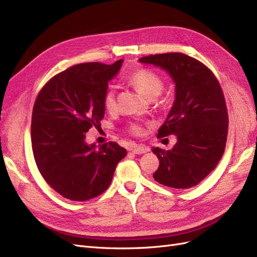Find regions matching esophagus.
Returning a JSON list of instances; mask_svg holds the SVG:
<instances>
[{
	"label": "esophagus",
	"instance_id": "obj_1",
	"mask_svg": "<svg viewBox=\"0 0 257 257\" xmlns=\"http://www.w3.org/2000/svg\"><path fill=\"white\" fill-rule=\"evenodd\" d=\"M128 150L131 152H133L134 154H144L146 152L149 151V148H147L145 146H142V145H132Z\"/></svg>",
	"mask_w": 257,
	"mask_h": 257
}]
</instances>
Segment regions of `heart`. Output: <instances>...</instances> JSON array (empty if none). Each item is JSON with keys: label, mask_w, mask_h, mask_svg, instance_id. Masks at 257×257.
Masks as SVG:
<instances>
[{"label": "heart", "mask_w": 257, "mask_h": 257, "mask_svg": "<svg viewBox=\"0 0 257 257\" xmlns=\"http://www.w3.org/2000/svg\"><path fill=\"white\" fill-rule=\"evenodd\" d=\"M127 81L145 95L147 98H157L164 89V82L161 77L150 69H138L127 77ZM103 104L108 111L115 109V90L108 88L103 97ZM127 131L133 135H142L144 133V125L139 122H131L127 125Z\"/></svg>", "instance_id": "heart-1"}]
</instances>
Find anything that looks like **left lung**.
I'll return each instance as SVG.
<instances>
[{"instance_id": "obj_1", "label": "left lung", "mask_w": 257, "mask_h": 257, "mask_svg": "<svg viewBox=\"0 0 257 257\" xmlns=\"http://www.w3.org/2000/svg\"><path fill=\"white\" fill-rule=\"evenodd\" d=\"M165 71L175 83V100L158 137L177 136L172 150L152 149L160 161L155 181L175 189L197 185L216 167L227 138L228 116L222 89L212 72L183 53L138 60Z\"/></svg>"}]
</instances>
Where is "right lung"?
<instances>
[{"label":"right lung","mask_w":257,"mask_h":257,"mask_svg":"<svg viewBox=\"0 0 257 257\" xmlns=\"http://www.w3.org/2000/svg\"><path fill=\"white\" fill-rule=\"evenodd\" d=\"M123 60L105 65L81 63L51 78L35 100L31 139L36 165L51 188L63 197L84 201L110 185L114 169L126 150L116 143L96 149L85 133L100 126L108 82Z\"/></svg>","instance_id":"1"}]
</instances>
